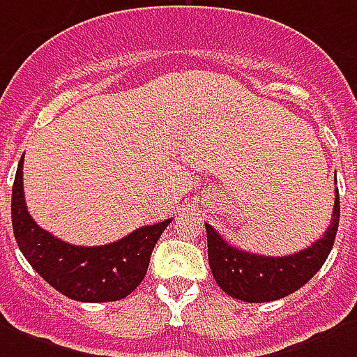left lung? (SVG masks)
<instances>
[{"mask_svg":"<svg viewBox=\"0 0 357 357\" xmlns=\"http://www.w3.org/2000/svg\"><path fill=\"white\" fill-rule=\"evenodd\" d=\"M339 189H335L331 225L326 234L306 250L284 257H268L244 252L227 244L212 225L206 223L208 261L218 286L234 299L245 303H268L297 291L318 273L333 248L339 229Z\"/></svg>","mask_w":357,"mask_h":357,"instance_id":"obj_1","label":"left lung"}]
</instances>
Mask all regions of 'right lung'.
Returning <instances> with one entry per match:
<instances>
[{
    "label": "right lung",
    "instance_id": "obj_1",
    "mask_svg": "<svg viewBox=\"0 0 357 357\" xmlns=\"http://www.w3.org/2000/svg\"><path fill=\"white\" fill-rule=\"evenodd\" d=\"M20 158L13 183L10 218L20 252L33 271L56 291L81 303H109L125 299L142 284L151 252L172 219L142 227L125 238L105 245L68 244L31 219L24 202Z\"/></svg>",
    "mask_w": 357,
    "mask_h": 357
}]
</instances>
